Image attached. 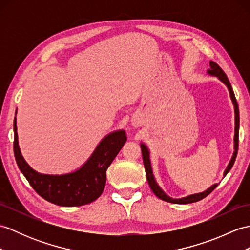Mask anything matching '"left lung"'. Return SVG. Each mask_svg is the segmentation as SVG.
I'll return each instance as SVG.
<instances>
[{
  "label": "left lung",
  "mask_w": 250,
  "mask_h": 250,
  "mask_svg": "<svg viewBox=\"0 0 250 250\" xmlns=\"http://www.w3.org/2000/svg\"><path fill=\"white\" fill-rule=\"evenodd\" d=\"M209 65H210V69L207 71V74H209L210 76L217 77V79H220V81L225 84V86L227 87V89L229 91V94H230V99H231V101H232V104H233V107H234V125H235L234 126V138H233V141H234V147L233 148H234V151H233V155H232V157H231V159H230V161L228 163L226 169H225V172H224L223 176L225 177V176H226L229 173L231 167H233L234 161H235V158H236V154H237V147H239V127H240L239 106H237V103H236V100H235V96H234V93H233L232 87H231L230 82L228 81L226 74H225V73L223 72V70L215 62H210ZM140 146H141L143 163H144V167H145V172H146V178H147L148 185H149V187L151 188V191L154 192L155 195L158 198L164 200V202L172 203V204H181V205L196 203V202H198V200H202L206 196H208L209 194L217 187L218 184H214V185H212L210 188H207V190L204 191V192L195 193V194H190V195L185 196V197H180V198H173L171 196H168L167 194L164 192L162 188H160V186L158 185V182L155 179V176H154V173H153V167H151V163H150V153H149L148 147L143 142L140 143Z\"/></svg>",
  "instance_id": "left-lung-1"
}]
</instances>
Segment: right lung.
Wrapping results in <instances>:
<instances>
[{
	"instance_id": "add662e5",
	"label": "right lung",
	"mask_w": 250,
	"mask_h": 250,
	"mask_svg": "<svg viewBox=\"0 0 250 250\" xmlns=\"http://www.w3.org/2000/svg\"><path fill=\"white\" fill-rule=\"evenodd\" d=\"M14 132V153L20 171L42 198L62 207L87 205L102 195L106 185L107 168L127 140L124 129L108 133L81 167L66 174L53 175L35 171L23 158L18 140L16 117Z\"/></svg>"
}]
</instances>
